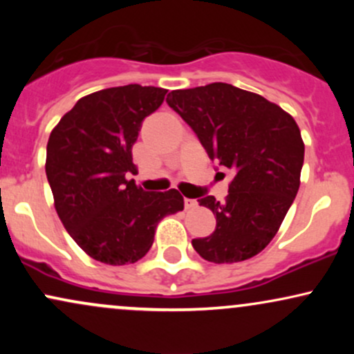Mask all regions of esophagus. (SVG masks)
<instances>
[{
	"label": "esophagus",
	"instance_id": "obj_1",
	"mask_svg": "<svg viewBox=\"0 0 354 354\" xmlns=\"http://www.w3.org/2000/svg\"><path fill=\"white\" fill-rule=\"evenodd\" d=\"M198 206V201L196 200H191V198H185V208L186 209H193Z\"/></svg>",
	"mask_w": 354,
	"mask_h": 354
}]
</instances>
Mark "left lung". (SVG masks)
<instances>
[{
    "instance_id": "obj_1",
    "label": "left lung",
    "mask_w": 354,
    "mask_h": 354,
    "mask_svg": "<svg viewBox=\"0 0 354 354\" xmlns=\"http://www.w3.org/2000/svg\"><path fill=\"white\" fill-rule=\"evenodd\" d=\"M166 103L196 133L211 160L234 171L225 203L198 200L216 214V230L191 241L196 253L216 265L261 253L299 188L304 143L293 116L228 83L174 89Z\"/></svg>"
}]
</instances>
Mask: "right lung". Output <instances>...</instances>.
<instances>
[{
    "instance_id": "right-lung-1",
    "label": "right lung",
    "mask_w": 354,
    "mask_h": 354,
    "mask_svg": "<svg viewBox=\"0 0 354 354\" xmlns=\"http://www.w3.org/2000/svg\"><path fill=\"white\" fill-rule=\"evenodd\" d=\"M168 89L126 84L83 96L53 128L46 176L56 213L93 259L121 266L148 253L158 223L185 208L178 189L148 193L136 173L133 145L141 123Z\"/></svg>"
}]
</instances>
